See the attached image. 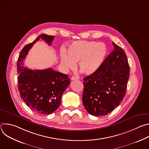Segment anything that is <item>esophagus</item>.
<instances>
[{
  "instance_id": "obj_1",
  "label": "esophagus",
  "mask_w": 149,
  "mask_h": 149,
  "mask_svg": "<svg viewBox=\"0 0 149 149\" xmlns=\"http://www.w3.org/2000/svg\"><path fill=\"white\" fill-rule=\"evenodd\" d=\"M79 79V78L78 77H75V76H72V77H71V79L72 80V81H74V80H77V79Z\"/></svg>"
}]
</instances>
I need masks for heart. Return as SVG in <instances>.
Listing matches in <instances>:
<instances>
[{
    "instance_id": "heart-1",
    "label": "heart",
    "mask_w": 149,
    "mask_h": 149,
    "mask_svg": "<svg viewBox=\"0 0 149 149\" xmlns=\"http://www.w3.org/2000/svg\"><path fill=\"white\" fill-rule=\"evenodd\" d=\"M107 52L106 45L102 42L88 40L75 41L68 47L67 55L61 54V62L66 69H73L78 62L79 71L86 75L96 72L101 67Z\"/></svg>"
}]
</instances>
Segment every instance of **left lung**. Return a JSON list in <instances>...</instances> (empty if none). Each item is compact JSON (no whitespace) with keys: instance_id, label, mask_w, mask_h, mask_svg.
Here are the masks:
<instances>
[{"instance_id":"1","label":"left lung","mask_w":149,"mask_h":149,"mask_svg":"<svg viewBox=\"0 0 149 149\" xmlns=\"http://www.w3.org/2000/svg\"><path fill=\"white\" fill-rule=\"evenodd\" d=\"M114 51L98 70L84 78L82 102L94 116H105L120 105L126 93L130 67L124 51L114 42Z\"/></svg>"}]
</instances>
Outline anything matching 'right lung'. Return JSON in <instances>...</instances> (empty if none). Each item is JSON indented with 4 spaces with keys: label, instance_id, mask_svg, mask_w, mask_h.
I'll return each instance as SVG.
<instances>
[{
    "label": "right lung",
    "instance_id": "add662e5",
    "mask_svg": "<svg viewBox=\"0 0 149 149\" xmlns=\"http://www.w3.org/2000/svg\"><path fill=\"white\" fill-rule=\"evenodd\" d=\"M54 38V36L40 35L33 42L24 47L17 61L18 90L20 97L32 111L42 115L50 114L57 110L70 79L67 75L51 68L42 70H30L24 67V61L36 42L42 39L51 45Z\"/></svg>",
    "mask_w": 149,
    "mask_h": 149
}]
</instances>
